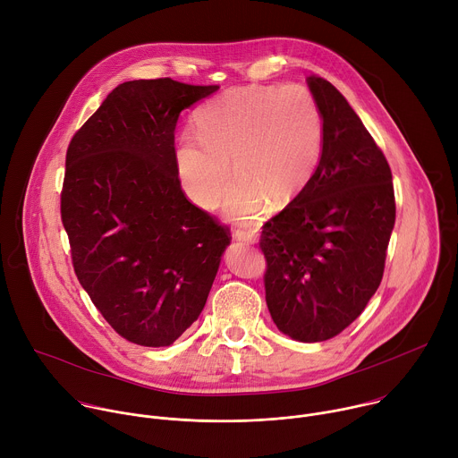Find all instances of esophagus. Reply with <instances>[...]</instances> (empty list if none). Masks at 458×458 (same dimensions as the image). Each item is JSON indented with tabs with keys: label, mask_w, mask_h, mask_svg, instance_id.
I'll use <instances>...</instances> for the list:
<instances>
[{
	"label": "esophagus",
	"mask_w": 458,
	"mask_h": 458,
	"mask_svg": "<svg viewBox=\"0 0 458 458\" xmlns=\"http://www.w3.org/2000/svg\"><path fill=\"white\" fill-rule=\"evenodd\" d=\"M233 237L237 241H242V242H255L257 241V235L253 232H244V230H235Z\"/></svg>",
	"instance_id": "esophagus-1"
}]
</instances>
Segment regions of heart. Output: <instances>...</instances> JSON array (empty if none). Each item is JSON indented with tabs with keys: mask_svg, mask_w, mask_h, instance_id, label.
I'll return each instance as SVG.
<instances>
[{
	"mask_svg": "<svg viewBox=\"0 0 458 458\" xmlns=\"http://www.w3.org/2000/svg\"><path fill=\"white\" fill-rule=\"evenodd\" d=\"M199 138L182 136L175 168L188 198L205 210L239 179L225 216L251 223L270 205L283 210L311 182L322 154L324 124L311 92L301 85L239 87L208 101L195 115Z\"/></svg>",
	"mask_w": 458,
	"mask_h": 458,
	"instance_id": "heart-1",
	"label": "heart"
}]
</instances>
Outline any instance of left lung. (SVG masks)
<instances>
[{"mask_svg":"<svg viewBox=\"0 0 458 458\" xmlns=\"http://www.w3.org/2000/svg\"><path fill=\"white\" fill-rule=\"evenodd\" d=\"M324 124L318 168L301 198L263 226L267 304L299 343L339 335L377 292L395 226L389 165L346 98L310 76Z\"/></svg>","mask_w":458,"mask_h":458,"instance_id":"8db88e82","label":"left lung"}]
</instances>
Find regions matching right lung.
<instances>
[{"mask_svg": "<svg viewBox=\"0 0 458 458\" xmlns=\"http://www.w3.org/2000/svg\"><path fill=\"white\" fill-rule=\"evenodd\" d=\"M219 87H115L67 150L61 219L74 272L126 341L170 346L201 315L228 228L191 205L175 168L179 114Z\"/></svg>", "mask_w": 458, "mask_h": 458, "instance_id": "add662e5", "label": "right lung"}]
</instances>
